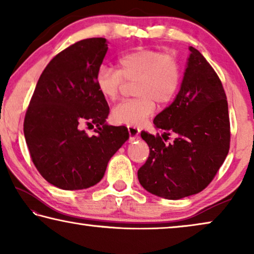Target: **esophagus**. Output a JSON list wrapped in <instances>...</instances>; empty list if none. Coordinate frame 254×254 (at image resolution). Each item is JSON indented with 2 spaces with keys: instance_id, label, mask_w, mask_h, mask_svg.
Wrapping results in <instances>:
<instances>
[{
  "instance_id": "34e87169",
  "label": "esophagus",
  "mask_w": 254,
  "mask_h": 254,
  "mask_svg": "<svg viewBox=\"0 0 254 254\" xmlns=\"http://www.w3.org/2000/svg\"><path fill=\"white\" fill-rule=\"evenodd\" d=\"M128 133H129L131 141H134V139L138 137L139 129H138V128H136V127H133V126H128Z\"/></svg>"
}]
</instances>
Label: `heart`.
Wrapping results in <instances>:
<instances>
[{"label": "heart", "mask_w": 254, "mask_h": 254, "mask_svg": "<svg viewBox=\"0 0 254 254\" xmlns=\"http://www.w3.org/2000/svg\"><path fill=\"white\" fill-rule=\"evenodd\" d=\"M117 69L102 65L95 74V86L105 100L118 96L124 79L134 80V100L123 101L111 111L115 123L138 126L144 123L156 109V101L166 104L175 96L181 81V69L171 55L151 49H136L118 58Z\"/></svg>", "instance_id": "1"}]
</instances>
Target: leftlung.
<instances>
[{"label": "left lung", "instance_id": "obj_1", "mask_svg": "<svg viewBox=\"0 0 254 254\" xmlns=\"http://www.w3.org/2000/svg\"><path fill=\"white\" fill-rule=\"evenodd\" d=\"M189 50L178 95L153 120L154 127L164 130V138L176 135L175 142L165 145L159 135L141 133L150 154L137 172L138 181L165 199L178 200L204 190L229 151V115L222 83L203 55L193 47Z\"/></svg>", "mask_w": 254, "mask_h": 254}]
</instances>
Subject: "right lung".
I'll list each match as a JSON object with an SVG mask.
<instances>
[{
  "instance_id": "1",
  "label": "right lung",
  "mask_w": 254,
  "mask_h": 254,
  "mask_svg": "<svg viewBox=\"0 0 254 254\" xmlns=\"http://www.w3.org/2000/svg\"><path fill=\"white\" fill-rule=\"evenodd\" d=\"M108 41L81 40L50 61L29 102L24 135L36 170L63 190L90 188L101 181L109 160L129 138L127 128L106 124L108 102L95 86ZM83 124L97 126L88 136Z\"/></svg>"
}]
</instances>
